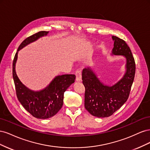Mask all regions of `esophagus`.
<instances>
[{"label": "esophagus", "mask_w": 150, "mask_h": 150, "mask_svg": "<svg viewBox=\"0 0 150 150\" xmlns=\"http://www.w3.org/2000/svg\"><path fill=\"white\" fill-rule=\"evenodd\" d=\"M76 81L80 82L82 81V75H81V71H77L76 72Z\"/></svg>", "instance_id": "obj_1"}]
</instances>
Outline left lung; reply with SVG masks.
Segmentation results:
<instances>
[{
	"instance_id": "1",
	"label": "left lung",
	"mask_w": 150,
	"mask_h": 150,
	"mask_svg": "<svg viewBox=\"0 0 150 150\" xmlns=\"http://www.w3.org/2000/svg\"><path fill=\"white\" fill-rule=\"evenodd\" d=\"M114 47L111 56H121L126 59L125 72L112 85L102 82L92 67L84 69L83 83L85 87L84 106L91 115L106 117L123 105L128 99L135 74V62L129 46L125 40L112 35Z\"/></svg>"
}]
</instances>
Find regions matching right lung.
I'll return each mask as SVG.
<instances>
[{
    "mask_svg": "<svg viewBox=\"0 0 150 150\" xmlns=\"http://www.w3.org/2000/svg\"><path fill=\"white\" fill-rule=\"evenodd\" d=\"M49 32L40 31L25 39L17 49L13 61L12 76L16 86L18 100L30 114L38 119H47L54 116L59 111L63 104L64 93L74 83V74L58 75L46 88L39 91L28 88L18 78L16 71V64L18 52L28 44L39 38L47 36Z\"/></svg>",
    "mask_w": 150,
    "mask_h": 150,
    "instance_id": "obj_1",
    "label": "right lung"
}]
</instances>
